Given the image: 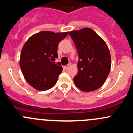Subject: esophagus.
<instances>
[{
    "instance_id": "obj_1",
    "label": "esophagus",
    "mask_w": 133,
    "mask_h": 133,
    "mask_svg": "<svg viewBox=\"0 0 133 133\" xmlns=\"http://www.w3.org/2000/svg\"><path fill=\"white\" fill-rule=\"evenodd\" d=\"M69 67V65H64V66H63V68H64V69H66L67 68Z\"/></svg>"
}]
</instances>
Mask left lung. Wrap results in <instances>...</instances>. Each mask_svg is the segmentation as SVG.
I'll use <instances>...</instances> for the list:
<instances>
[{
  "label": "left lung",
  "instance_id": "left-lung-1",
  "mask_svg": "<svg viewBox=\"0 0 133 133\" xmlns=\"http://www.w3.org/2000/svg\"><path fill=\"white\" fill-rule=\"evenodd\" d=\"M79 60L75 84L84 91L97 90L106 81L111 68V57L105 41L90 28L71 31Z\"/></svg>",
  "mask_w": 133,
  "mask_h": 133
}]
</instances>
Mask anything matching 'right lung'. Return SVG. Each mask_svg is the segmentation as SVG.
I'll return each mask as SVG.
<instances>
[{
  "mask_svg": "<svg viewBox=\"0 0 133 133\" xmlns=\"http://www.w3.org/2000/svg\"><path fill=\"white\" fill-rule=\"evenodd\" d=\"M68 32L42 31L30 37L23 45L19 65L26 82L40 91L55 85L62 67L55 62L58 58L57 48Z\"/></svg>",
  "mask_w": 133,
  "mask_h": 133,
  "instance_id": "add662e5",
  "label": "right lung"
}]
</instances>
